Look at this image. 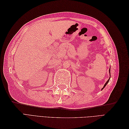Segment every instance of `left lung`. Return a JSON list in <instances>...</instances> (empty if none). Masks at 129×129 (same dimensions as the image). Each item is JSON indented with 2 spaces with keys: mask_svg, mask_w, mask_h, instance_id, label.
Segmentation results:
<instances>
[{
  "mask_svg": "<svg viewBox=\"0 0 129 129\" xmlns=\"http://www.w3.org/2000/svg\"><path fill=\"white\" fill-rule=\"evenodd\" d=\"M109 73H110V77H109V79H108V80L106 82V83H105V84H104V87H103V88L102 89V90H103V88L105 87V86H106V85L108 84V83L109 82V80H110V69H109Z\"/></svg>",
  "mask_w": 129,
  "mask_h": 129,
  "instance_id": "left-lung-1",
  "label": "left lung"
}]
</instances>
